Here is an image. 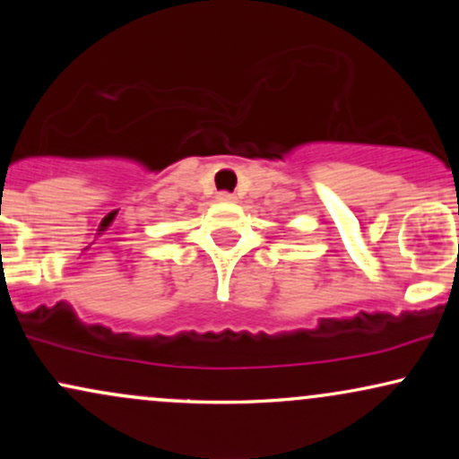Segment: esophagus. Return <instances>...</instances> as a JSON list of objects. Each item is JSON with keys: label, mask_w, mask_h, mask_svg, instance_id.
<instances>
[{"label": "esophagus", "mask_w": 459, "mask_h": 459, "mask_svg": "<svg viewBox=\"0 0 459 459\" xmlns=\"http://www.w3.org/2000/svg\"><path fill=\"white\" fill-rule=\"evenodd\" d=\"M218 200H220V203H233L235 196L230 192H220L218 194Z\"/></svg>", "instance_id": "34e87169"}]
</instances>
